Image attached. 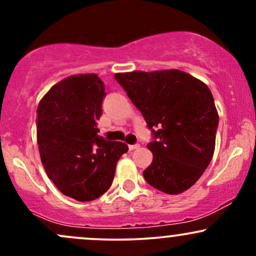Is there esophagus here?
<instances>
[{
    "mask_svg": "<svg viewBox=\"0 0 256 256\" xmlns=\"http://www.w3.org/2000/svg\"><path fill=\"white\" fill-rule=\"evenodd\" d=\"M140 148V144H131V146H128V149H130V150H134V149H138Z\"/></svg>",
    "mask_w": 256,
    "mask_h": 256,
    "instance_id": "esophagus-1",
    "label": "esophagus"
}]
</instances>
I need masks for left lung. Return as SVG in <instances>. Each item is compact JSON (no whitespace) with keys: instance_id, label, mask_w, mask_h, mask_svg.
<instances>
[{"instance_id":"left-lung-1","label":"left lung","mask_w":256,"mask_h":256,"mask_svg":"<svg viewBox=\"0 0 256 256\" xmlns=\"http://www.w3.org/2000/svg\"><path fill=\"white\" fill-rule=\"evenodd\" d=\"M114 78L152 130L146 146L152 162L143 177L170 195L188 190L214 154L219 116L210 90L179 70L116 73Z\"/></svg>"}]
</instances>
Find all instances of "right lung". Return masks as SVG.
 Masks as SVG:
<instances>
[{
  "label": "right lung",
  "mask_w": 256,
  "mask_h": 256,
  "mask_svg": "<svg viewBox=\"0 0 256 256\" xmlns=\"http://www.w3.org/2000/svg\"><path fill=\"white\" fill-rule=\"evenodd\" d=\"M104 98L98 74H77L52 85L37 108V143L44 170L64 195L80 202L92 201L110 189L116 162L128 150L125 143L98 134Z\"/></svg>",
  "instance_id": "add662e5"
}]
</instances>
